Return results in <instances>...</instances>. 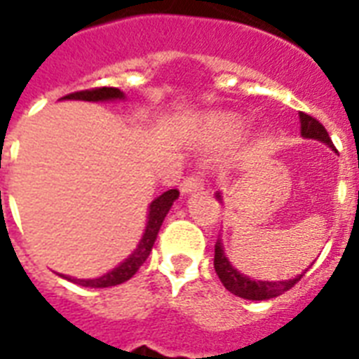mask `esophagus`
<instances>
[{
  "instance_id": "obj_1",
  "label": "esophagus",
  "mask_w": 359,
  "mask_h": 359,
  "mask_svg": "<svg viewBox=\"0 0 359 359\" xmlns=\"http://www.w3.org/2000/svg\"><path fill=\"white\" fill-rule=\"evenodd\" d=\"M203 190V179L199 175H191V177H186L182 182H180V191L182 194H191V191Z\"/></svg>"
}]
</instances>
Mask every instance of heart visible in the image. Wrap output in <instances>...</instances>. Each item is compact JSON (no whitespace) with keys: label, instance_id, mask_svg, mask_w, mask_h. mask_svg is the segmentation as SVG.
Instances as JSON below:
<instances>
[{"label":"heart","instance_id":"obj_1","mask_svg":"<svg viewBox=\"0 0 359 359\" xmlns=\"http://www.w3.org/2000/svg\"><path fill=\"white\" fill-rule=\"evenodd\" d=\"M208 130L218 135H236L242 132V123L233 115H224V117H212L208 121Z\"/></svg>","mask_w":359,"mask_h":359}]
</instances>
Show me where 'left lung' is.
I'll return each mask as SVG.
<instances>
[{
  "label": "left lung",
  "mask_w": 359,
  "mask_h": 359,
  "mask_svg": "<svg viewBox=\"0 0 359 359\" xmlns=\"http://www.w3.org/2000/svg\"><path fill=\"white\" fill-rule=\"evenodd\" d=\"M300 124L304 137L323 141L326 145L334 147V143L330 140L328 130L324 128L320 121L300 111ZM216 197L222 201L219 194ZM214 268H216V273H218L219 281L224 283L225 289L233 292V294L240 296V298H244V300H270V298H276V296L283 294L289 289H292L304 276V273H300V276H296L294 279H289V281H255V279H250L248 276H242L231 266L219 238L216 240V245H214Z\"/></svg>",
  "instance_id": "obj_1"
}]
</instances>
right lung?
Wrapping results in <instances>:
<instances>
[{
	"label": "right lung",
	"mask_w": 359,
	"mask_h": 359,
	"mask_svg": "<svg viewBox=\"0 0 359 359\" xmlns=\"http://www.w3.org/2000/svg\"><path fill=\"white\" fill-rule=\"evenodd\" d=\"M69 100H89V102H100V100H115V98H124L123 93L117 89V87H95V89H86V91H76L70 93L67 97ZM179 197V190H168L163 191L162 196L156 197L154 201L151 203L149 207V222H147L145 233H143V238H141L140 245L135 248L134 253L126 259L124 262H121L119 266L114 268L111 272L104 273L102 278L97 279H74L67 278V276H61V278L69 279L72 283H78L81 287H91V289H104V287H115V285H121L124 281H128L132 276H134L143 262L147 261V257L151 253L152 245H154V240L158 236V231L162 227V222L165 218V214L169 212V208L173 205V201Z\"/></svg>",
	"instance_id": "1"
}]
</instances>
